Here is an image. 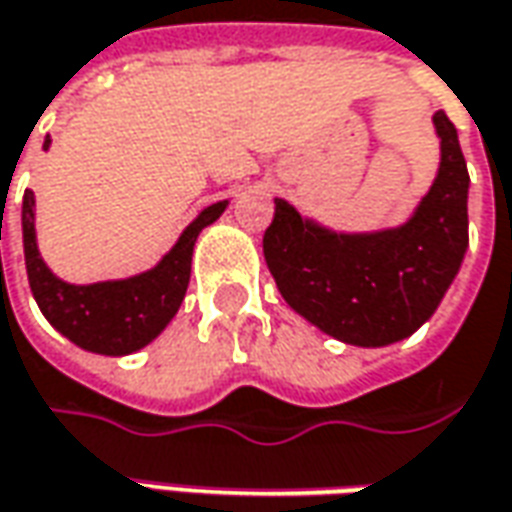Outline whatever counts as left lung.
<instances>
[{"label": "left lung", "instance_id": "8db88e82", "mask_svg": "<svg viewBox=\"0 0 512 512\" xmlns=\"http://www.w3.org/2000/svg\"><path fill=\"white\" fill-rule=\"evenodd\" d=\"M439 169L408 221L337 232L274 198L263 257L306 323L345 345L382 348L411 337L439 309L467 252V164L456 127L433 113Z\"/></svg>", "mask_w": 512, "mask_h": 512}]
</instances>
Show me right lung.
Listing matches in <instances>:
<instances>
[{"label":"right lung","mask_w":512,"mask_h":512,"mask_svg":"<svg viewBox=\"0 0 512 512\" xmlns=\"http://www.w3.org/2000/svg\"><path fill=\"white\" fill-rule=\"evenodd\" d=\"M50 138L45 141V150ZM229 201L209 203L186 226L181 238L152 269L121 280L67 283L47 266L36 243V198L27 189L22 201V243L30 291L45 320L70 343L104 357H127L150 345L172 323L184 303L192 249L209 223L226 212Z\"/></svg>","instance_id":"right-lung-1"}]
</instances>
